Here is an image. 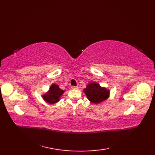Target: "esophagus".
<instances>
[{
	"label": "esophagus",
	"instance_id": "34e87169",
	"mask_svg": "<svg viewBox=\"0 0 155 155\" xmlns=\"http://www.w3.org/2000/svg\"><path fill=\"white\" fill-rule=\"evenodd\" d=\"M72 89H78V87H76V86H72Z\"/></svg>",
	"mask_w": 155,
	"mask_h": 155
}]
</instances>
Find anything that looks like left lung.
I'll return each instance as SVG.
<instances>
[{"mask_svg":"<svg viewBox=\"0 0 155 155\" xmlns=\"http://www.w3.org/2000/svg\"><path fill=\"white\" fill-rule=\"evenodd\" d=\"M84 92L89 101L94 104H99L107 100L109 96L110 91L101 87L97 83H91L84 89Z\"/></svg>","mask_w":155,"mask_h":155,"instance_id":"8db88e82","label":"left lung"}]
</instances>
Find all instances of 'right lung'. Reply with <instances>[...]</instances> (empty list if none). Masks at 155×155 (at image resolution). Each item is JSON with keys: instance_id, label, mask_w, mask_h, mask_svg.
<instances>
[{"instance_id": "obj_1", "label": "right lung", "mask_w": 155, "mask_h": 155, "mask_svg": "<svg viewBox=\"0 0 155 155\" xmlns=\"http://www.w3.org/2000/svg\"><path fill=\"white\" fill-rule=\"evenodd\" d=\"M64 92L63 90L60 89L59 86L55 84H52L50 87L48 92L43 95V98L48 104H54L59 101V98Z\"/></svg>"}]
</instances>
